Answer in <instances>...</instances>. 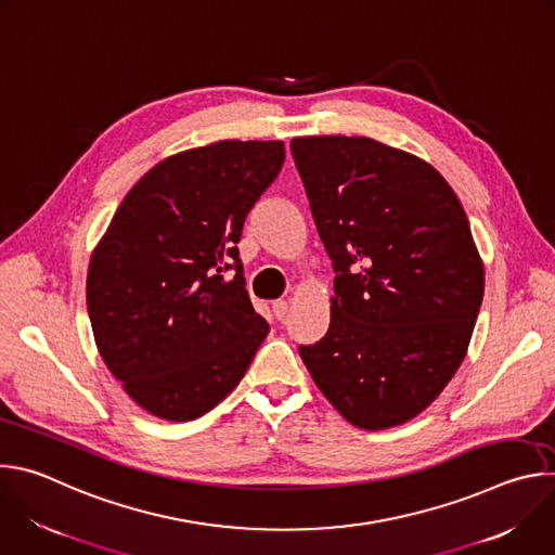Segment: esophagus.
I'll list each match as a JSON object with an SVG mask.
<instances>
[{"label": "esophagus", "mask_w": 555, "mask_h": 555, "mask_svg": "<svg viewBox=\"0 0 555 555\" xmlns=\"http://www.w3.org/2000/svg\"><path fill=\"white\" fill-rule=\"evenodd\" d=\"M287 309H289L287 300H274V302H272V313H274V319H276V321H283V319H285Z\"/></svg>", "instance_id": "34e87169"}]
</instances>
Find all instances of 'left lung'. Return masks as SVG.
I'll return each instance as SVG.
<instances>
[{
	"mask_svg": "<svg viewBox=\"0 0 555 555\" xmlns=\"http://www.w3.org/2000/svg\"><path fill=\"white\" fill-rule=\"evenodd\" d=\"M292 157L332 259V323L300 358L353 426L420 415L461 366L486 274L448 182L371 138H294Z\"/></svg>",
	"mask_w": 555,
	"mask_h": 555,
	"instance_id": "8db88e82",
	"label": "left lung"
}]
</instances>
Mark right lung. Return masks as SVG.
Here are the masks:
<instances>
[{"label": "right lung", "mask_w": 555, "mask_h": 555, "mask_svg": "<svg viewBox=\"0 0 555 555\" xmlns=\"http://www.w3.org/2000/svg\"><path fill=\"white\" fill-rule=\"evenodd\" d=\"M283 160L281 140L189 149L144 173L118 206L90 261L88 311L107 369L146 413L202 417L268 336L236 244Z\"/></svg>", "instance_id": "add662e5"}]
</instances>
